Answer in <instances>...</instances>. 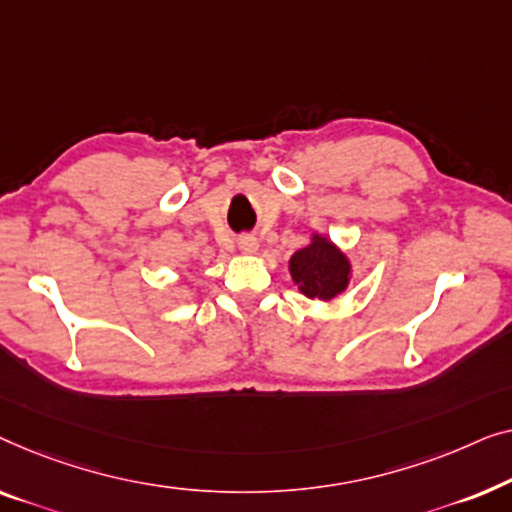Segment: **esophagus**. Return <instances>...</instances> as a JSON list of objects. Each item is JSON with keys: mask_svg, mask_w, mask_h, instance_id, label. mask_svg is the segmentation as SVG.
I'll return each instance as SVG.
<instances>
[{"mask_svg": "<svg viewBox=\"0 0 512 512\" xmlns=\"http://www.w3.org/2000/svg\"><path fill=\"white\" fill-rule=\"evenodd\" d=\"M239 250L241 253H255L257 250V239L253 234H243L239 236Z\"/></svg>", "mask_w": 512, "mask_h": 512, "instance_id": "34e87169", "label": "esophagus"}]
</instances>
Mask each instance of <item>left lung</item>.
<instances>
[{
    "instance_id": "left-lung-1",
    "label": "left lung",
    "mask_w": 512,
    "mask_h": 512,
    "mask_svg": "<svg viewBox=\"0 0 512 512\" xmlns=\"http://www.w3.org/2000/svg\"><path fill=\"white\" fill-rule=\"evenodd\" d=\"M294 283L308 299H334L348 287L350 264L341 250L315 236L311 246L297 250L290 259Z\"/></svg>"
}]
</instances>
